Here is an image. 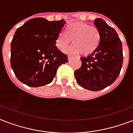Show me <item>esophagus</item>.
Segmentation results:
<instances>
[{
  "mask_svg": "<svg viewBox=\"0 0 133 133\" xmlns=\"http://www.w3.org/2000/svg\"><path fill=\"white\" fill-rule=\"evenodd\" d=\"M72 58V56H71V55H69V56H68V60L70 61Z\"/></svg>",
  "mask_w": 133,
  "mask_h": 133,
  "instance_id": "34e87169",
  "label": "esophagus"
}]
</instances>
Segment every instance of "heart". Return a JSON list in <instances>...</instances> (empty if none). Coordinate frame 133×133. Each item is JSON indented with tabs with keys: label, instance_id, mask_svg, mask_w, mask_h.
<instances>
[{
	"label": "heart",
	"instance_id": "heart-1",
	"mask_svg": "<svg viewBox=\"0 0 133 133\" xmlns=\"http://www.w3.org/2000/svg\"><path fill=\"white\" fill-rule=\"evenodd\" d=\"M72 40L74 45L67 52L89 55L99 48L101 43V34L97 28L91 27L88 24L75 22L67 26L65 32H58L55 39V44L61 50H65Z\"/></svg>",
	"mask_w": 133,
	"mask_h": 133
}]
</instances>
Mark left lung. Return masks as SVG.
Listing matches in <instances>:
<instances>
[{"label": "left lung", "mask_w": 133, "mask_h": 133, "mask_svg": "<svg viewBox=\"0 0 133 133\" xmlns=\"http://www.w3.org/2000/svg\"><path fill=\"white\" fill-rule=\"evenodd\" d=\"M101 34L99 48L87 57H81V68L75 72L77 83L83 88L99 91L115 82L123 64L122 43L114 28L101 18L94 21Z\"/></svg>", "instance_id": "1"}]
</instances>
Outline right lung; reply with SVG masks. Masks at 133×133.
<instances>
[{
    "instance_id": "1",
    "label": "right lung",
    "mask_w": 133,
    "mask_h": 133,
    "mask_svg": "<svg viewBox=\"0 0 133 133\" xmlns=\"http://www.w3.org/2000/svg\"><path fill=\"white\" fill-rule=\"evenodd\" d=\"M65 21L44 18L29 20L16 30L11 43V67L16 77L30 87L51 83L61 64L68 61L55 45Z\"/></svg>"
}]
</instances>
